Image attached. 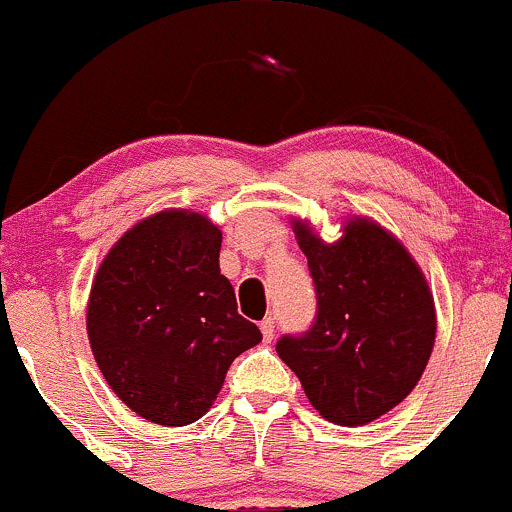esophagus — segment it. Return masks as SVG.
Segmentation results:
<instances>
[{"label": "esophagus", "instance_id": "esophagus-1", "mask_svg": "<svg viewBox=\"0 0 512 512\" xmlns=\"http://www.w3.org/2000/svg\"><path fill=\"white\" fill-rule=\"evenodd\" d=\"M261 333H263V340H266V342L273 340V333H276V320H273L271 315L261 320Z\"/></svg>", "mask_w": 512, "mask_h": 512}]
</instances>
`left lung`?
<instances>
[{
    "mask_svg": "<svg viewBox=\"0 0 512 512\" xmlns=\"http://www.w3.org/2000/svg\"><path fill=\"white\" fill-rule=\"evenodd\" d=\"M308 256L318 313L303 335H283L276 352L298 374L320 416L362 426L409 397L436 340L434 295L397 236L377 221L352 217L325 244L293 221Z\"/></svg>",
    "mask_w": 512,
    "mask_h": 512,
    "instance_id": "left-lung-1",
    "label": "left lung"
}]
</instances>
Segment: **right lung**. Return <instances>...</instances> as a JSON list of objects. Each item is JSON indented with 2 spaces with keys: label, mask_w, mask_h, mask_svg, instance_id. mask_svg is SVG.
I'll use <instances>...</instances> for the list:
<instances>
[{
  "label": "right lung",
  "mask_w": 512,
  "mask_h": 512,
  "mask_svg": "<svg viewBox=\"0 0 512 512\" xmlns=\"http://www.w3.org/2000/svg\"><path fill=\"white\" fill-rule=\"evenodd\" d=\"M221 231L165 209L125 231L100 263L86 310L105 382L142 419L187 426L209 412L231 362L261 342L219 271Z\"/></svg>",
  "instance_id": "obj_1"
}]
</instances>
